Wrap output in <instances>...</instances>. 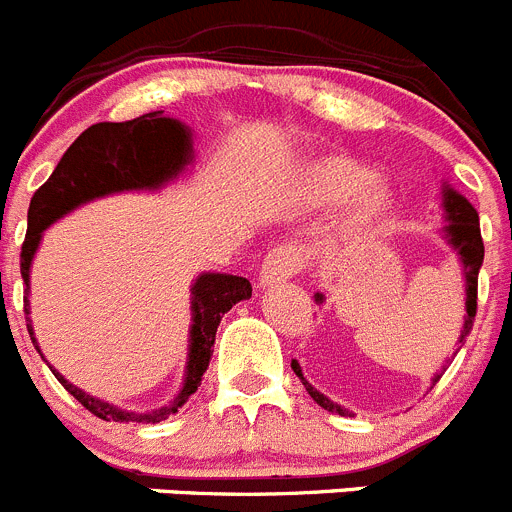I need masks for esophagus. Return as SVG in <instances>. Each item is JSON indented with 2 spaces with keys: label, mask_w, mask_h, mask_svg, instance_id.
Listing matches in <instances>:
<instances>
[{
  "label": "esophagus",
  "mask_w": 512,
  "mask_h": 512,
  "mask_svg": "<svg viewBox=\"0 0 512 512\" xmlns=\"http://www.w3.org/2000/svg\"><path fill=\"white\" fill-rule=\"evenodd\" d=\"M299 269V251L294 246H276L266 253L264 264L259 271V287L274 289L292 279Z\"/></svg>",
  "instance_id": "1"
}]
</instances>
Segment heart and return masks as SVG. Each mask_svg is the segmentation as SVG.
<instances>
[{
    "label": "heart",
    "mask_w": 512,
    "mask_h": 512,
    "mask_svg": "<svg viewBox=\"0 0 512 512\" xmlns=\"http://www.w3.org/2000/svg\"><path fill=\"white\" fill-rule=\"evenodd\" d=\"M294 203L302 210H327L345 205V225L363 228L391 208V190L363 164L345 157L320 159L299 175Z\"/></svg>",
    "instance_id": "heart-1"
}]
</instances>
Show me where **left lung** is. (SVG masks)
Returning <instances> with one entry per match:
<instances>
[{"label":"left lung","instance_id":"1","mask_svg":"<svg viewBox=\"0 0 512 512\" xmlns=\"http://www.w3.org/2000/svg\"><path fill=\"white\" fill-rule=\"evenodd\" d=\"M442 215H444V225L439 228V233H442V238L447 241V246L459 256V264H462V274H464V312L467 314H464V325H462V330H459L457 342H454V353H452V358H454V355L462 350L464 342H467V335L472 332V322H475L477 274H480L482 259H485V246H482L480 215H477L475 205L464 198L462 192H457L452 185H447V182L442 185ZM314 302L317 304L325 302V294H320V292L314 294ZM447 365H449V360H447ZM292 370L297 373V378L302 381V386L307 388L309 396L320 403L322 409L332 411V414H340V416H355L353 411L342 409L340 403L330 401L325 393L317 391V388H314L312 383L304 378L302 365H299L297 360H292ZM439 378H442V373L434 375L431 381L437 383ZM434 383H431V386H434Z\"/></svg>","mask_w":512,"mask_h":512}]
</instances>
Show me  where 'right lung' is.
Segmentation results:
<instances>
[{
    "instance_id": "add662e5",
    "label": "right lung",
    "mask_w": 512,
    "mask_h": 512,
    "mask_svg": "<svg viewBox=\"0 0 512 512\" xmlns=\"http://www.w3.org/2000/svg\"><path fill=\"white\" fill-rule=\"evenodd\" d=\"M195 159L192 149L190 126L180 119L164 116V111H152L139 119L101 121L83 131L60 157L58 167L48 182L32 195L30 210H27V236L22 243V279L30 292V269L40 248L42 236L55 220L73 213L75 208L91 203V200L116 195V192L134 190H162L164 185L175 182ZM251 297V281L246 276L213 274L203 271L195 276L190 287V337H187V363L182 388L167 406L152 411H126L109 401L91 396L83 388L65 381L63 375L50 365L53 375L63 383L65 391L83 403L93 416L103 421H119V424H157L167 416L177 414L187 403V398L198 391L203 373L210 365L213 355L215 332H218L223 314L233 304ZM25 314H30V297H25ZM32 345L40 353L35 340L32 320H27ZM42 355V353H40Z\"/></svg>"
}]
</instances>
